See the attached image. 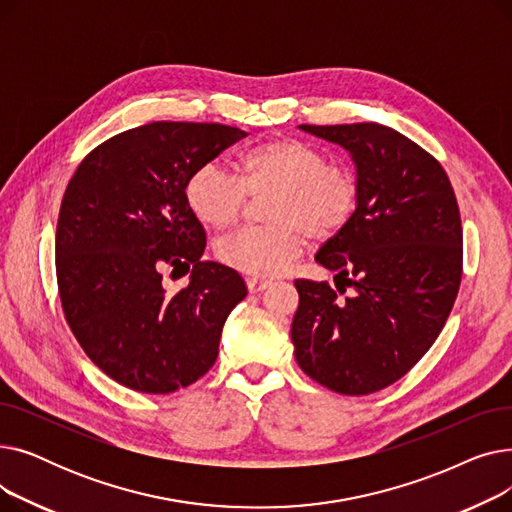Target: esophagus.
Instances as JSON below:
<instances>
[{"instance_id":"34e87169","label":"esophagus","mask_w":512,"mask_h":512,"mask_svg":"<svg viewBox=\"0 0 512 512\" xmlns=\"http://www.w3.org/2000/svg\"><path fill=\"white\" fill-rule=\"evenodd\" d=\"M270 286H272V282H267V280H257V278H249V280H247V288H249V292H253V294L263 292L265 288H270Z\"/></svg>"}]
</instances>
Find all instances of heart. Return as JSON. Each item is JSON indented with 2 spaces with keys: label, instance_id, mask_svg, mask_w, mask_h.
Returning a JSON list of instances; mask_svg holds the SVG:
<instances>
[{
  "label": "heart",
  "instance_id": "b5f03b06",
  "mask_svg": "<svg viewBox=\"0 0 512 512\" xmlns=\"http://www.w3.org/2000/svg\"><path fill=\"white\" fill-rule=\"evenodd\" d=\"M249 195H274L265 205L270 226L245 228L218 240L215 257L238 274L267 280L286 272L303 255L309 238L321 245L351 226L361 186L353 170L332 164L326 151L292 137L249 149L240 157V178L207 161L184 184L188 209L211 230L232 228Z\"/></svg>",
  "mask_w": 512,
  "mask_h": 512
}]
</instances>
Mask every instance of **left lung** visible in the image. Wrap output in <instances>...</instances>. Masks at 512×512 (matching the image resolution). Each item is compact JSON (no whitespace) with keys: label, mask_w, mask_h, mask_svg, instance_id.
<instances>
[{"label":"left lung","mask_w":512,"mask_h":512,"mask_svg":"<svg viewBox=\"0 0 512 512\" xmlns=\"http://www.w3.org/2000/svg\"><path fill=\"white\" fill-rule=\"evenodd\" d=\"M301 128L351 153L361 201L351 226L315 255L336 288L294 282V357L321 386L371 394L409 373L446 324L463 276L459 205L440 161L394 128ZM346 285L356 292L338 302Z\"/></svg>","instance_id":"1"}]
</instances>
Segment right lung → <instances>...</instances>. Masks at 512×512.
I'll return each mask as SVG.
<instances>
[{
	"instance_id": "right-lung-1",
	"label": "right lung",
	"mask_w": 512,
	"mask_h": 512,
	"mask_svg": "<svg viewBox=\"0 0 512 512\" xmlns=\"http://www.w3.org/2000/svg\"><path fill=\"white\" fill-rule=\"evenodd\" d=\"M247 132L226 124L151 122L95 147L70 178L56 230V276L68 326L118 384L168 394L213 367L224 321L247 286L203 261L205 230L184 184ZM166 269L192 272L176 295Z\"/></svg>"
}]
</instances>
